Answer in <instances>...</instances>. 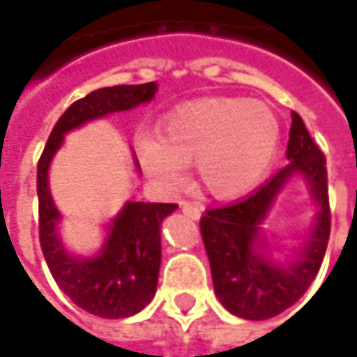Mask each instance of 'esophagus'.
Listing matches in <instances>:
<instances>
[{"instance_id": "esophagus-1", "label": "esophagus", "mask_w": 357, "mask_h": 357, "mask_svg": "<svg viewBox=\"0 0 357 357\" xmlns=\"http://www.w3.org/2000/svg\"><path fill=\"white\" fill-rule=\"evenodd\" d=\"M183 213L186 216H190V218H195V220H199L200 214H202V208L197 202H183Z\"/></svg>"}]
</instances>
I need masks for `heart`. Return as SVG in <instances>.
I'll list each match as a JSON object with an SVG mask.
<instances>
[{"mask_svg": "<svg viewBox=\"0 0 357 357\" xmlns=\"http://www.w3.org/2000/svg\"><path fill=\"white\" fill-rule=\"evenodd\" d=\"M280 143L276 115L246 99H206L174 111L160 137L139 139V158L149 176L174 190L185 162L197 165L202 186L218 199L246 192L266 172Z\"/></svg>", "mask_w": 357, "mask_h": 357, "instance_id": "b5f03b06", "label": "heart"}]
</instances>
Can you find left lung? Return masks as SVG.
I'll list each match as a JSON object with an SVG mask.
<instances>
[{"label":"left lung","instance_id":"1","mask_svg":"<svg viewBox=\"0 0 357 357\" xmlns=\"http://www.w3.org/2000/svg\"><path fill=\"white\" fill-rule=\"evenodd\" d=\"M286 157L290 162L252 195L208 208L200 218V234L211 260L214 292L228 312L246 320H268L294 306L316 278L330 240L332 214L326 157L296 111H292ZM296 172L309 178L321 211L303 256L292 265H274L253 246L269 204Z\"/></svg>","mask_w":357,"mask_h":357}]
</instances>
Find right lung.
<instances>
[{"instance_id": "obj_1", "label": "right lung", "mask_w": 357, "mask_h": 357, "mask_svg": "<svg viewBox=\"0 0 357 357\" xmlns=\"http://www.w3.org/2000/svg\"><path fill=\"white\" fill-rule=\"evenodd\" d=\"M157 83L117 85L85 95L63 113L49 135L37 162L39 242L51 276L79 308L99 318L132 316L153 300L160 266V222L172 202H129L111 225L103 252L95 258H73L63 250L55 225L59 213L51 200L47 169L61 146L63 135L91 119L127 111L153 99Z\"/></svg>"}]
</instances>
